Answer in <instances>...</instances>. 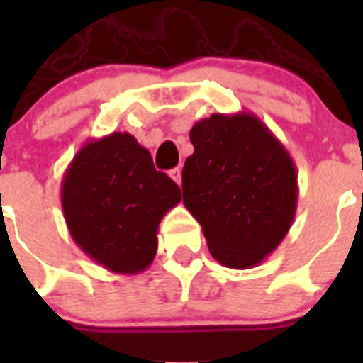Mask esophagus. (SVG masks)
I'll use <instances>...</instances> for the list:
<instances>
[{
    "instance_id": "obj_1",
    "label": "esophagus",
    "mask_w": 363,
    "mask_h": 363,
    "mask_svg": "<svg viewBox=\"0 0 363 363\" xmlns=\"http://www.w3.org/2000/svg\"><path fill=\"white\" fill-rule=\"evenodd\" d=\"M169 176H171V178L174 179L176 184L182 185V169H179V167H176V169H172V171L169 172Z\"/></svg>"
}]
</instances>
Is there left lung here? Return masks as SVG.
I'll return each mask as SVG.
<instances>
[{
	"label": "left lung",
	"mask_w": 363,
	"mask_h": 363,
	"mask_svg": "<svg viewBox=\"0 0 363 363\" xmlns=\"http://www.w3.org/2000/svg\"><path fill=\"white\" fill-rule=\"evenodd\" d=\"M182 172L184 203L211 255L230 269L262 264L293 225L298 174L291 154L252 112L211 114L192 125Z\"/></svg>",
	"instance_id": "8db88e82"
}]
</instances>
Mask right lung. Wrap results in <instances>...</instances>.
<instances>
[{
    "instance_id": "obj_1",
    "label": "right lung",
    "mask_w": 363,
    "mask_h": 363,
    "mask_svg": "<svg viewBox=\"0 0 363 363\" xmlns=\"http://www.w3.org/2000/svg\"><path fill=\"white\" fill-rule=\"evenodd\" d=\"M182 191L154 169L129 133L89 140L62 179V207L76 245L118 274H138L158 251V225Z\"/></svg>"
}]
</instances>
